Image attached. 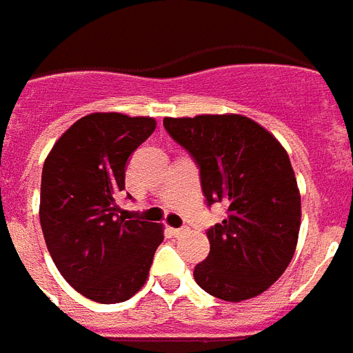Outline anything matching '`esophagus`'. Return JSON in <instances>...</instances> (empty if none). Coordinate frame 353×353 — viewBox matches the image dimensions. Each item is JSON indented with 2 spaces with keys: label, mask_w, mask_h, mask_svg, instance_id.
<instances>
[{
  "label": "esophagus",
  "mask_w": 353,
  "mask_h": 353,
  "mask_svg": "<svg viewBox=\"0 0 353 353\" xmlns=\"http://www.w3.org/2000/svg\"><path fill=\"white\" fill-rule=\"evenodd\" d=\"M170 234L174 237H181L183 234H186V230L185 228H170Z\"/></svg>",
  "instance_id": "obj_1"
}]
</instances>
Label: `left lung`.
Wrapping results in <instances>:
<instances>
[{
	"instance_id": "obj_1",
	"label": "left lung",
	"mask_w": 353,
	"mask_h": 353,
	"mask_svg": "<svg viewBox=\"0 0 353 353\" xmlns=\"http://www.w3.org/2000/svg\"><path fill=\"white\" fill-rule=\"evenodd\" d=\"M163 125L199 165L208 205H228V217L206 232L210 254L194 279L230 303L259 296L290 265L299 237L301 194L285 147L241 114L165 117Z\"/></svg>"
}]
</instances>
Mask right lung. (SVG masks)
Masks as SVG:
<instances>
[{
    "label": "right lung",
    "instance_id": "obj_1",
    "mask_svg": "<svg viewBox=\"0 0 353 353\" xmlns=\"http://www.w3.org/2000/svg\"><path fill=\"white\" fill-rule=\"evenodd\" d=\"M156 119L94 112L63 132L41 174L39 221L54 265L88 299L114 305L147 283L163 225L119 216L132 152Z\"/></svg>",
    "mask_w": 353,
    "mask_h": 353
}]
</instances>
